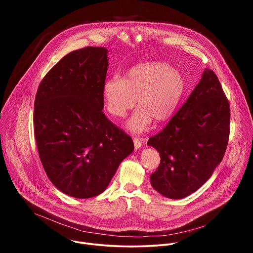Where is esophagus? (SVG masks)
<instances>
[{
    "mask_svg": "<svg viewBox=\"0 0 253 253\" xmlns=\"http://www.w3.org/2000/svg\"><path fill=\"white\" fill-rule=\"evenodd\" d=\"M133 142H134V146H135L136 149L141 147V145H142V139H140L138 137H134L133 138Z\"/></svg>",
    "mask_w": 253,
    "mask_h": 253,
    "instance_id": "esophagus-1",
    "label": "esophagus"
}]
</instances>
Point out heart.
<instances>
[{
	"instance_id": "b5f03b06",
	"label": "heart",
	"mask_w": 253,
	"mask_h": 253,
	"mask_svg": "<svg viewBox=\"0 0 253 253\" xmlns=\"http://www.w3.org/2000/svg\"><path fill=\"white\" fill-rule=\"evenodd\" d=\"M185 88L180 71L167 63L148 62L133 67L125 78L115 76L103 86L106 110L124 117L136 104L140 107L128 122V128L140 133L154 119L162 122L176 110Z\"/></svg>"
}]
</instances>
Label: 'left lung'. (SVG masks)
<instances>
[{"instance_id": "left-lung-1", "label": "left lung", "mask_w": 253, "mask_h": 253, "mask_svg": "<svg viewBox=\"0 0 253 253\" xmlns=\"http://www.w3.org/2000/svg\"><path fill=\"white\" fill-rule=\"evenodd\" d=\"M230 133V107L212 70L202 78L168 124L147 144L160 155L151 185L181 199L200 188L223 159Z\"/></svg>"}]
</instances>
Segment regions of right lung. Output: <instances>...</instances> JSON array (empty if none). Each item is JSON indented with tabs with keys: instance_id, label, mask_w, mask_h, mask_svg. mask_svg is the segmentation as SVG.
<instances>
[{
	"instance_id": "1",
	"label": "right lung",
	"mask_w": 253,
	"mask_h": 253,
	"mask_svg": "<svg viewBox=\"0 0 253 253\" xmlns=\"http://www.w3.org/2000/svg\"><path fill=\"white\" fill-rule=\"evenodd\" d=\"M107 52L85 47L67 54L45 75L35 97L41 162L51 182L72 197L102 193L134 149L132 138L102 111Z\"/></svg>"
}]
</instances>
